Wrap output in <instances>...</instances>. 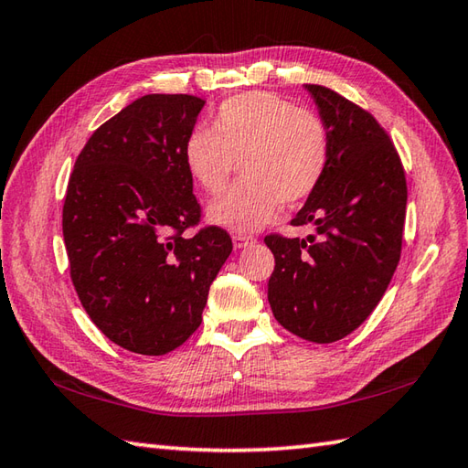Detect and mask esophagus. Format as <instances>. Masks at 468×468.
Returning a JSON list of instances; mask_svg holds the SVG:
<instances>
[{"label": "esophagus", "instance_id": "esophagus-1", "mask_svg": "<svg viewBox=\"0 0 468 468\" xmlns=\"http://www.w3.org/2000/svg\"><path fill=\"white\" fill-rule=\"evenodd\" d=\"M253 243H255V237H251V235H241V233H235L233 235L235 250H243V247H250Z\"/></svg>", "mask_w": 468, "mask_h": 468}]
</instances>
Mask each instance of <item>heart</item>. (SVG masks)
I'll list each match as a JSON object with an SVG mask.
<instances>
[{
    "mask_svg": "<svg viewBox=\"0 0 468 468\" xmlns=\"http://www.w3.org/2000/svg\"><path fill=\"white\" fill-rule=\"evenodd\" d=\"M193 181L218 195L237 163L245 181L208 208V221L237 233L270 223L283 203L310 198L330 163V128L310 108L255 90L233 96L217 108L211 128H195L183 148Z\"/></svg>",
    "mask_w": 468,
    "mask_h": 468,
    "instance_id": "b5f03b06",
    "label": "heart"
}]
</instances>
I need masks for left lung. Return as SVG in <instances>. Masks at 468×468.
I'll list each match as a JSON object with an SVG mask.
<instances>
[{"instance_id":"obj_1","label":"left lung","mask_w":468,"mask_h":468,"mask_svg":"<svg viewBox=\"0 0 468 468\" xmlns=\"http://www.w3.org/2000/svg\"><path fill=\"white\" fill-rule=\"evenodd\" d=\"M305 88L330 128V163L292 218L315 233L265 237L275 257L267 300L287 332L332 344L374 312L392 280L409 188L394 143L370 112L325 86Z\"/></svg>"}]
</instances>
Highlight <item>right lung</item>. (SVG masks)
<instances>
[{
    "mask_svg": "<svg viewBox=\"0 0 468 468\" xmlns=\"http://www.w3.org/2000/svg\"><path fill=\"white\" fill-rule=\"evenodd\" d=\"M203 98L146 94L88 138L69 175L62 231L80 303L108 340L163 356L203 322L231 237L201 221L183 148Z\"/></svg>",
    "mask_w": 468,
    "mask_h": 468,
    "instance_id": "right-lung-1",
    "label": "right lung"
}]
</instances>
